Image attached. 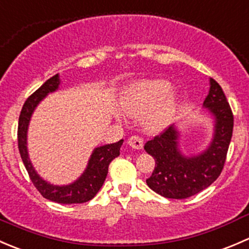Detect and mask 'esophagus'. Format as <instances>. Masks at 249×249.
<instances>
[{
  "instance_id": "34e87169",
  "label": "esophagus",
  "mask_w": 249,
  "mask_h": 249,
  "mask_svg": "<svg viewBox=\"0 0 249 249\" xmlns=\"http://www.w3.org/2000/svg\"><path fill=\"white\" fill-rule=\"evenodd\" d=\"M127 143H129L130 147L135 148V149H142L143 147V139L142 137L137 136V135H134V136H131L127 141Z\"/></svg>"
}]
</instances>
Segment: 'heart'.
<instances>
[{
    "instance_id": "b5f03b06",
    "label": "heart",
    "mask_w": 249,
    "mask_h": 249,
    "mask_svg": "<svg viewBox=\"0 0 249 249\" xmlns=\"http://www.w3.org/2000/svg\"><path fill=\"white\" fill-rule=\"evenodd\" d=\"M171 84L165 79L140 80L123 91L120 106L130 117H142V125L148 131H159L171 122L177 97L169 95ZM122 118L120 113H115Z\"/></svg>"
}]
</instances>
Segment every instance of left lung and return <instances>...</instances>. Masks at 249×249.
<instances>
[{
    "instance_id": "8db88e82",
    "label": "left lung",
    "mask_w": 249,
    "mask_h": 249,
    "mask_svg": "<svg viewBox=\"0 0 249 249\" xmlns=\"http://www.w3.org/2000/svg\"><path fill=\"white\" fill-rule=\"evenodd\" d=\"M211 88L203 106L215 120L214 136L206 152L184 157L178 149V132L167 127L145 142L144 149L155 159L148 187L167 199H187L210 187L223 171L232 136L233 114L222 87L211 78Z\"/></svg>"
}]
</instances>
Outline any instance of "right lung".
I'll use <instances>...</instances> for the list:
<instances>
[{
    "mask_svg": "<svg viewBox=\"0 0 249 249\" xmlns=\"http://www.w3.org/2000/svg\"><path fill=\"white\" fill-rule=\"evenodd\" d=\"M60 79L59 74H55L47 80L42 87H39L36 91L27 97L22 106L19 115V124H18V148H19L20 157L25 165L29 177L34 183L35 188L41 193V195L46 199L57 203H83L91 200L99 193L104 184L105 179L108 173V166L114 158L120 154V147L123 144V140L112 144L102 145L96 148L92 153L89 160L87 170L80 176L74 183L70 185H53L42 179L37 172L35 171L31 161L27 155L26 148V134L29 126L30 118L32 112L36 108L39 101L49 92L55 91L59 88Z\"/></svg>",
    "mask_w": 249,
    "mask_h": 249,
    "instance_id": "1",
    "label": "right lung"
}]
</instances>
